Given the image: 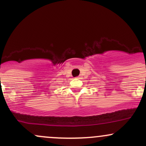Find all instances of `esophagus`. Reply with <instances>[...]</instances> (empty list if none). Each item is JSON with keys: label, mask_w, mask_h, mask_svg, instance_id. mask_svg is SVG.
<instances>
[{"label": "esophagus", "mask_w": 146, "mask_h": 146, "mask_svg": "<svg viewBox=\"0 0 146 146\" xmlns=\"http://www.w3.org/2000/svg\"><path fill=\"white\" fill-rule=\"evenodd\" d=\"M76 78H77V79H81V78H82V76H81V75H79V76L77 77Z\"/></svg>", "instance_id": "1"}]
</instances>
